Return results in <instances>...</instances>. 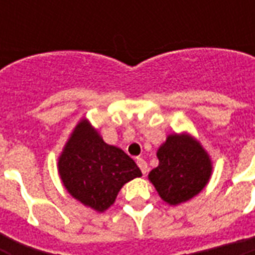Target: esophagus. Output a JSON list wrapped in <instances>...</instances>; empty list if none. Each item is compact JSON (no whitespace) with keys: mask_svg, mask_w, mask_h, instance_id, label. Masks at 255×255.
<instances>
[{"mask_svg":"<svg viewBox=\"0 0 255 255\" xmlns=\"http://www.w3.org/2000/svg\"><path fill=\"white\" fill-rule=\"evenodd\" d=\"M136 164H137V165H139V168H140V170H141V172H143V174H145L147 173V170H148V164H147V161H145V160L144 159H137L136 160Z\"/></svg>","mask_w":255,"mask_h":255,"instance_id":"obj_1","label":"esophagus"}]
</instances>
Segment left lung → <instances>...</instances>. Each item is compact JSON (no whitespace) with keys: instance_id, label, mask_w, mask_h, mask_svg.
Returning <instances> with one entry per match:
<instances>
[{"instance_id":"1","label":"left lung","mask_w":255,"mask_h":255,"mask_svg":"<svg viewBox=\"0 0 255 255\" xmlns=\"http://www.w3.org/2000/svg\"><path fill=\"white\" fill-rule=\"evenodd\" d=\"M159 165L148 174L157 193L169 205L194 197L208 184L212 160L189 133H173L157 149Z\"/></svg>"}]
</instances>
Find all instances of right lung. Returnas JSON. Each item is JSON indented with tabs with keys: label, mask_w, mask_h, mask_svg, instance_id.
<instances>
[{
	"label": "right lung",
	"mask_w": 255,
	"mask_h": 255,
	"mask_svg": "<svg viewBox=\"0 0 255 255\" xmlns=\"http://www.w3.org/2000/svg\"><path fill=\"white\" fill-rule=\"evenodd\" d=\"M58 172L75 200L100 213L115 202L126 182L141 176L135 161L120 148L104 143L87 119L70 135L58 159Z\"/></svg>",
	"instance_id": "1"
}]
</instances>
